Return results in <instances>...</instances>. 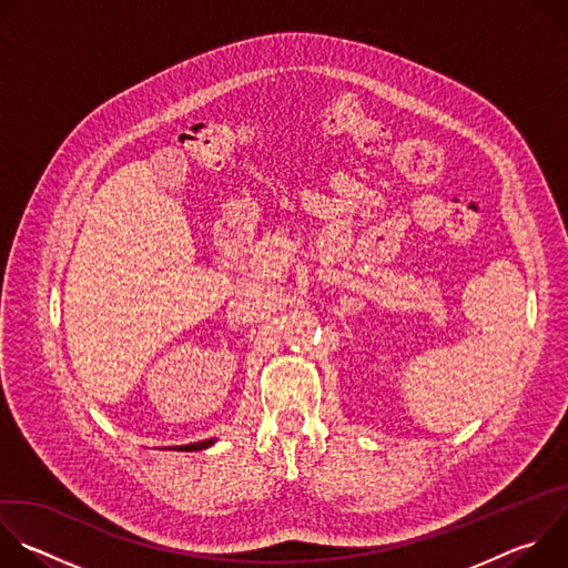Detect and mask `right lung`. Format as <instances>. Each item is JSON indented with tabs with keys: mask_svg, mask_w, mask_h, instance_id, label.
Instances as JSON below:
<instances>
[{
	"mask_svg": "<svg viewBox=\"0 0 568 568\" xmlns=\"http://www.w3.org/2000/svg\"><path fill=\"white\" fill-rule=\"evenodd\" d=\"M209 445H213V440H202V443H191V445H180V447H173L178 452H200V449H206Z\"/></svg>",
	"mask_w": 568,
	"mask_h": 568,
	"instance_id": "add662e5",
	"label": "right lung"
}]
</instances>
